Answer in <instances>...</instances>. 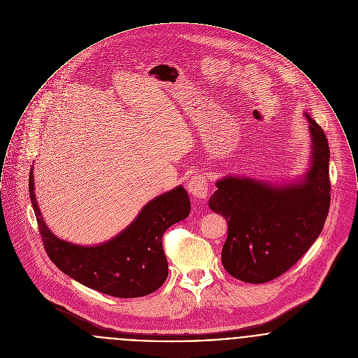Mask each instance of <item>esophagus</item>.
I'll return each instance as SVG.
<instances>
[{
  "instance_id": "1",
  "label": "esophagus",
  "mask_w": 358,
  "mask_h": 358,
  "mask_svg": "<svg viewBox=\"0 0 358 358\" xmlns=\"http://www.w3.org/2000/svg\"><path fill=\"white\" fill-rule=\"evenodd\" d=\"M187 189L192 196H195L198 199H206L208 196V191H210L206 178L201 173L192 176L188 180Z\"/></svg>"
}]
</instances>
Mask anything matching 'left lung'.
Listing matches in <instances>:
<instances>
[{"label":"left lung","mask_w":358,"mask_h":358,"mask_svg":"<svg viewBox=\"0 0 358 358\" xmlns=\"http://www.w3.org/2000/svg\"><path fill=\"white\" fill-rule=\"evenodd\" d=\"M311 164L294 183L273 185L225 176L208 206L227 220L222 264L236 279L260 284L287 272L320 237L330 207V150L326 134L306 113Z\"/></svg>","instance_id":"1"}]
</instances>
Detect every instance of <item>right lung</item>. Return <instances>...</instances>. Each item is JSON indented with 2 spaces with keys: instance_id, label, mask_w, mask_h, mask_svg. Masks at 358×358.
I'll list each match as a JSON object with an SVG mask.
<instances>
[{
  "instance_id": "add662e5",
  "label": "right lung",
  "mask_w": 358,
  "mask_h": 358,
  "mask_svg": "<svg viewBox=\"0 0 358 358\" xmlns=\"http://www.w3.org/2000/svg\"><path fill=\"white\" fill-rule=\"evenodd\" d=\"M29 196L51 262L76 282L115 298L145 296L163 285L169 276L163 234L187 218L191 208L187 191L178 186L152 199L112 240L83 246L57 238L45 225L35 196L34 169L29 172Z\"/></svg>"
}]
</instances>
